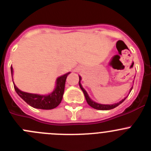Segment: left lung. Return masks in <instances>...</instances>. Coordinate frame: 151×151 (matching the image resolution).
Segmentation results:
<instances>
[{
  "instance_id": "1",
  "label": "left lung",
  "mask_w": 151,
  "mask_h": 151,
  "mask_svg": "<svg viewBox=\"0 0 151 151\" xmlns=\"http://www.w3.org/2000/svg\"><path fill=\"white\" fill-rule=\"evenodd\" d=\"M80 77V81H79V85H80V88H81V90L83 91V93H84L85 95V99H86V101L87 103H88V105H90V106H91V107L94 108V109H99V110H109V109H114V108H115L116 106H118V105H120L121 104V103L123 102V101H124V100L126 99L127 97H126V98H124L123 99L121 100V101H119L118 103H116V104H98V103L95 102V101H92V100L90 99V97L88 96V93H87V92L85 91V90L84 88L82 87L81 85V83H80V80H81V77ZM132 88H133V86L132 87V88L130 89V92L132 91Z\"/></svg>"
}]
</instances>
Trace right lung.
Returning a JSON list of instances; mask_svg holds the SVG:
<instances>
[{
	"instance_id": "obj_1",
	"label": "right lung",
	"mask_w": 151,
	"mask_h": 151,
	"mask_svg": "<svg viewBox=\"0 0 151 151\" xmlns=\"http://www.w3.org/2000/svg\"><path fill=\"white\" fill-rule=\"evenodd\" d=\"M11 71H12V77L13 68L12 66H11ZM70 73H67L64 75L58 77L57 79V81H56L55 89L53 91L52 93L47 96H41L38 95V94L28 93L23 92V91L18 89L15 85H14V88L17 93L30 106L36 108V109H52L57 107L61 102L63 93H64L66 77Z\"/></svg>"
}]
</instances>
